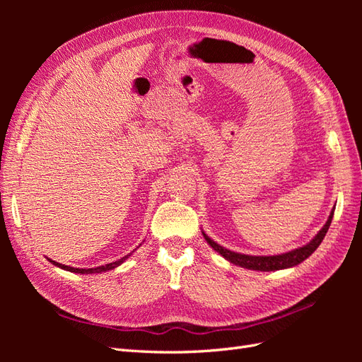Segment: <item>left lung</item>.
I'll list each match as a JSON object with an SVG mask.
<instances>
[{
	"label": "left lung",
	"instance_id": "obj_1",
	"mask_svg": "<svg viewBox=\"0 0 362 362\" xmlns=\"http://www.w3.org/2000/svg\"><path fill=\"white\" fill-rule=\"evenodd\" d=\"M334 210H335V206L332 208V211H331L329 217H327V221L323 225V228L314 235V238L311 240L310 243H306V245H303L298 249L288 250V252H286V254H279V255H246V254H240V252L229 250V249L221 246L218 243H216L213 238H210L205 234L204 229H202V235L205 238V242L210 245L218 255H222L226 261L233 262V264H235V266L245 267V269H249V270H258V272H275V270L291 269L294 266L300 264L302 261L308 258L313 254V252L320 246V243L323 242V238L327 233V229H329V226H331L332 217H334Z\"/></svg>",
	"mask_w": 362,
	"mask_h": 362
}]
</instances>
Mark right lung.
<instances>
[{
    "instance_id": "1",
    "label": "right lung",
    "mask_w": 362,
    "mask_h": 362,
    "mask_svg": "<svg viewBox=\"0 0 362 362\" xmlns=\"http://www.w3.org/2000/svg\"><path fill=\"white\" fill-rule=\"evenodd\" d=\"M133 252H134V250H133ZM133 252H131V254H133ZM131 254H128V255L122 257V258L117 259V261L108 262V264H105V266H100V267H92V269H78V267H71V266H64V264H60V262H57V261H52L51 258H47V259H48L49 262H52V264L56 266V267H60V269L66 270V272H71V273H80V275H92V273H104V272H108V270H113V269L119 267L120 264H122V262H125V259H128V258L131 257Z\"/></svg>"
}]
</instances>
